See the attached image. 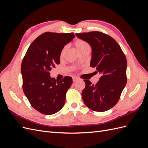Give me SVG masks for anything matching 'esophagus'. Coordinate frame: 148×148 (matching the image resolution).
<instances>
[{"instance_id": "34e87169", "label": "esophagus", "mask_w": 148, "mask_h": 148, "mask_svg": "<svg viewBox=\"0 0 148 148\" xmlns=\"http://www.w3.org/2000/svg\"><path fill=\"white\" fill-rule=\"evenodd\" d=\"M78 79H79V78H77V77H73V82H77V80H78Z\"/></svg>"}]
</instances>
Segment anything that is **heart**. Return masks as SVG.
<instances>
[{
  "label": "heart",
  "mask_w": 148,
  "mask_h": 148,
  "mask_svg": "<svg viewBox=\"0 0 148 148\" xmlns=\"http://www.w3.org/2000/svg\"><path fill=\"white\" fill-rule=\"evenodd\" d=\"M75 46L76 48H77L78 52L83 51L85 50V49H89V46L88 45V44L81 39L77 40V41L75 42ZM65 50H66V47H64L63 49L62 50V52L60 53L61 56L64 54V53L65 52Z\"/></svg>",
  "instance_id": "obj_1"
}]
</instances>
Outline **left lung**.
<instances>
[{"instance_id":"left-lung-1","label":"left lung","mask_w":148,"mask_h":148,"mask_svg":"<svg viewBox=\"0 0 148 148\" xmlns=\"http://www.w3.org/2000/svg\"><path fill=\"white\" fill-rule=\"evenodd\" d=\"M77 38L88 42L92 49L90 62L101 74L96 84L84 80L86 86L82 95L89 109L104 112L113 107L119 101L126 85L127 62L122 49L110 36L99 31L76 33Z\"/></svg>"}]
</instances>
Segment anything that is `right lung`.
<instances>
[{
    "label": "right lung",
    "instance_id": "obj_1",
    "mask_svg": "<svg viewBox=\"0 0 148 148\" xmlns=\"http://www.w3.org/2000/svg\"><path fill=\"white\" fill-rule=\"evenodd\" d=\"M75 37L73 33L46 32L31 44L21 63L23 90L34 109L52 115L64 107L72 78L60 81L51 78L50 71L60 64L62 50Z\"/></svg>",
    "mask_w": 148,
    "mask_h": 148
}]
</instances>
